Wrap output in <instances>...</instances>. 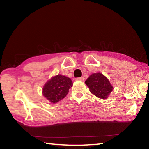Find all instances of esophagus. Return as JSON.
<instances>
[{"label": "esophagus", "mask_w": 149, "mask_h": 149, "mask_svg": "<svg viewBox=\"0 0 149 149\" xmlns=\"http://www.w3.org/2000/svg\"><path fill=\"white\" fill-rule=\"evenodd\" d=\"M75 80L77 81H84V78L83 77H77Z\"/></svg>", "instance_id": "1"}]
</instances>
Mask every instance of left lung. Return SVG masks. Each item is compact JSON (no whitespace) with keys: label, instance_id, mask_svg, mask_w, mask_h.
<instances>
[{"label":"left lung","instance_id":"left-lung-1","mask_svg":"<svg viewBox=\"0 0 149 149\" xmlns=\"http://www.w3.org/2000/svg\"><path fill=\"white\" fill-rule=\"evenodd\" d=\"M85 83L92 94L103 100L108 97L113 90V86L101 73H94L89 75Z\"/></svg>","mask_w":149,"mask_h":149}]
</instances>
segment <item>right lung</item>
Segmentation results:
<instances>
[{
	"label": "right lung",
	"instance_id": "1",
	"mask_svg": "<svg viewBox=\"0 0 149 149\" xmlns=\"http://www.w3.org/2000/svg\"><path fill=\"white\" fill-rule=\"evenodd\" d=\"M72 85V79L69 77L58 74L44 84L42 88V94L49 102L56 103L67 95Z\"/></svg>",
	"mask_w": 149,
	"mask_h": 149
}]
</instances>
